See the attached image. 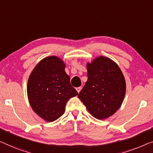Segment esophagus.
<instances>
[{
    "mask_svg": "<svg viewBox=\"0 0 153 153\" xmlns=\"http://www.w3.org/2000/svg\"><path fill=\"white\" fill-rule=\"evenodd\" d=\"M81 89H82V88L80 87V86H79V87H77L76 88V90H77V93H79L80 92V91H81Z\"/></svg>",
    "mask_w": 153,
    "mask_h": 153,
    "instance_id": "obj_1",
    "label": "esophagus"
}]
</instances>
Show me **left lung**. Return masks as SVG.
I'll return each mask as SVG.
<instances>
[{
    "label": "left lung",
    "instance_id": "8db88e82",
    "mask_svg": "<svg viewBox=\"0 0 153 153\" xmlns=\"http://www.w3.org/2000/svg\"><path fill=\"white\" fill-rule=\"evenodd\" d=\"M88 79L78 95L91 115L105 120L122 106L126 94L125 77L119 66L100 56L86 63Z\"/></svg>",
    "mask_w": 153,
    "mask_h": 153
}]
</instances>
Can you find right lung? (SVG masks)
I'll list each match as a JSON object with an SVG mask.
<instances>
[{"instance_id":"obj_1","label":"right lung","mask_w":153,"mask_h":153,"mask_svg":"<svg viewBox=\"0 0 153 153\" xmlns=\"http://www.w3.org/2000/svg\"><path fill=\"white\" fill-rule=\"evenodd\" d=\"M65 67L58 56H47L37 64L28 78L27 91L30 106L48 122L62 115L68 100L78 94L71 85Z\"/></svg>"}]
</instances>
